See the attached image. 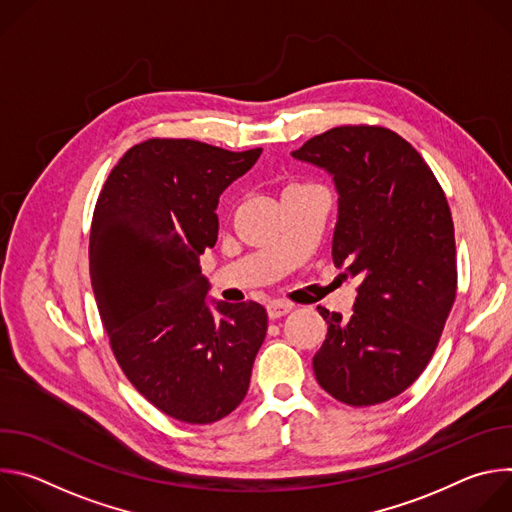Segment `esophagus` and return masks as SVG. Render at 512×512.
<instances>
[{"label": "esophagus", "mask_w": 512, "mask_h": 512, "mask_svg": "<svg viewBox=\"0 0 512 512\" xmlns=\"http://www.w3.org/2000/svg\"><path fill=\"white\" fill-rule=\"evenodd\" d=\"M287 312H291V304L281 302V300H275V302H271V304L267 306V316H269L271 320H277V318L285 316Z\"/></svg>", "instance_id": "34e87169"}]
</instances>
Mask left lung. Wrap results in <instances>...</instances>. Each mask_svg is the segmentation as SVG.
<instances>
[{"mask_svg":"<svg viewBox=\"0 0 512 512\" xmlns=\"http://www.w3.org/2000/svg\"><path fill=\"white\" fill-rule=\"evenodd\" d=\"M334 176L332 259L358 277L352 316L318 306L328 334L314 375L334 399L369 407L425 371L456 300L452 212L409 141L381 125H340L291 152Z\"/></svg>","mask_w":512,"mask_h":512,"instance_id":"obj_1","label":"left lung"}]
</instances>
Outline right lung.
I'll use <instances>...</instances> for the list:
<instances>
[{"label": "right lung", "mask_w": 512, "mask_h": 512, "mask_svg": "<svg viewBox=\"0 0 512 512\" xmlns=\"http://www.w3.org/2000/svg\"><path fill=\"white\" fill-rule=\"evenodd\" d=\"M259 156L145 139L95 204L89 265L111 350L129 383L184 423H214L239 407L267 334L257 302H218L216 314L206 306L198 259L218 237V196Z\"/></svg>", "instance_id": "obj_1"}]
</instances>
